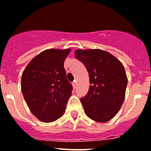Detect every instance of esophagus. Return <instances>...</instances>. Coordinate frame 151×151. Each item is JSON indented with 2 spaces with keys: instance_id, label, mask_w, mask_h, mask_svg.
Masks as SVG:
<instances>
[{
  "instance_id": "1",
  "label": "esophagus",
  "mask_w": 151,
  "mask_h": 151,
  "mask_svg": "<svg viewBox=\"0 0 151 151\" xmlns=\"http://www.w3.org/2000/svg\"><path fill=\"white\" fill-rule=\"evenodd\" d=\"M72 85H73V88H75V87H76V81H74L72 83Z\"/></svg>"
}]
</instances>
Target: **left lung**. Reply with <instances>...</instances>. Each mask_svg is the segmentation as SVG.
Instances as JSON below:
<instances>
[{"label": "left lung", "instance_id": "1", "mask_svg": "<svg viewBox=\"0 0 151 151\" xmlns=\"http://www.w3.org/2000/svg\"><path fill=\"white\" fill-rule=\"evenodd\" d=\"M74 55L89 74V91L81 99L84 112L95 122L109 121L118 113L126 95L128 79L123 65L99 49L76 50Z\"/></svg>", "mask_w": 151, "mask_h": 151}]
</instances>
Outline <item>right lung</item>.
Returning a JSON list of instances; mask_svg holds the SVG:
<instances>
[{
    "mask_svg": "<svg viewBox=\"0 0 151 151\" xmlns=\"http://www.w3.org/2000/svg\"><path fill=\"white\" fill-rule=\"evenodd\" d=\"M70 51V49L44 50L23 71L22 95L32 113L42 122H54L64 114L73 89L63 67Z\"/></svg>",
    "mask_w": 151,
    "mask_h": 151,
    "instance_id": "right-lung-1",
    "label": "right lung"
}]
</instances>
